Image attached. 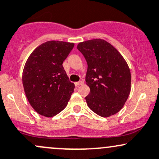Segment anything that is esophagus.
Returning <instances> with one entry per match:
<instances>
[{
    "label": "esophagus",
    "instance_id": "obj_1",
    "mask_svg": "<svg viewBox=\"0 0 159 159\" xmlns=\"http://www.w3.org/2000/svg\"><path fill=\"white\" fill-rule=\"evenodd\" d=\"M83 83H84V81H83V80H81V81L75 83V85H76V86H80V85H83Z\"/></svg>",
    "mask_w": 159,
    "mask_h": 159
}]
</instances>
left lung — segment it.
I'll use <instances>...</instances> for the list:
<instances>
[{
	"label": "left lung",
	"instance_id": "obj_1",
	"mask_svg": "<svg viewBox=\"0 0 159 159\" xmlns=\"http://www.w3.org/2000/svg\"><path fill=\"white\" fill-rule=\"evenodd\" d=\"M77 49L88 64L86 82L90 93L86 97L87 105L101 117L117 114L131 89V73L125 59L113 45L101 39L80 42Z\"/></svg>",
	"mask_w": 159,
	"mask_h": 159
}]
</instances>
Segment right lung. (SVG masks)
<instances>
[{"label":"right lung","instance_id":"1","mask_svg":"<svg viewBox=\"0 0 159 159\" xmlns=\"http://www.w3.org/2000/svg\"><path fill=\"white\" fill-rule=\"evenodd\" d=\"M74 43L48 41L37 47L25 62L23 88L29 102L37 113L52 117L65 108L75 85L63 66Z\"/></svg>","mask_w":159,"mask_h":159}]
</instances>
